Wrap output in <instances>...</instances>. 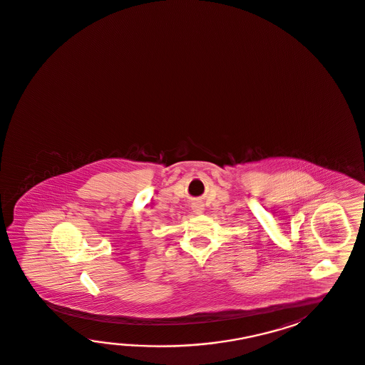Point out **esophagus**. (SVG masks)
<instances>
[{"label":"esophagus","mask_w":365,"mask_h":365,"mask_svg":"<svg viewBox=\"0 0 365 365\" xmlns=\"http://www.w3.org/2000/svg\"><path fill=\"white\" fill-rule=\"evenodd\" d=\"M191 207H192V212H194L195 215L204 213V209H205L201 202H194Z\"/></svg>","instance_id":"obj_1"}]
</instances>
